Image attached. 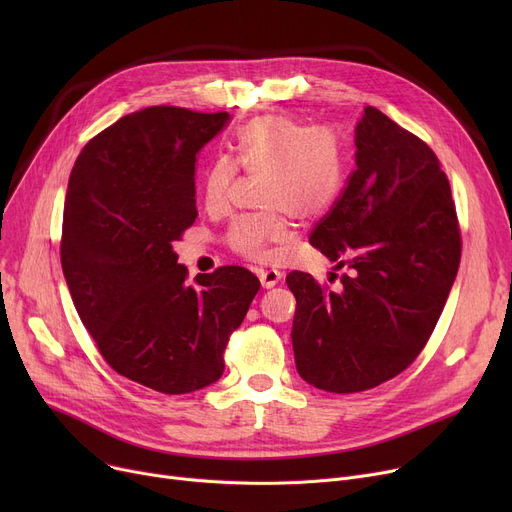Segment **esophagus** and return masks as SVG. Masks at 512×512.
<instances>
[{
  "label": "esophagus",
  "mask_w": 512,
  "mask_h": 512,
  "mask_svg": "<svg viewBox=\"0 0 512 512\" xmlns=\"http://www.w3.org/2000/svg\"><path fill=\"white\" fill-rule=\"evenodd\" d=\"M280 278H282V274L278 270H261L259 272V280H261L263 288H274L280 282Z\"/></svg>",
  "instance_id": "esophagus-1"
}]
</instances>
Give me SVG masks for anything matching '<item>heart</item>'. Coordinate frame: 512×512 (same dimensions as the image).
<instances>
[{
  "mask_svg": "<svg viewBox=\"0 0 512 512\" xmlns=\"http://www.w3.org/2000/svg\"><path fill=\"white\" fill-rule=\"evenodd\" d=\"M240 168L263 180L267 213L238 218L226 232V245L245 259H272V245L290 236L288 215L311 222L326 215L338 201L346 155L338 134L284 114H267L242 124L234 137ZM238 166L215 157L203 172L201 193L209 211L228 205Z\"/></svg>",
  "mask_w": 512,
  "mask_h": 512,
  "instance_id": "1",
  "label": "heart"
}]
</instances>
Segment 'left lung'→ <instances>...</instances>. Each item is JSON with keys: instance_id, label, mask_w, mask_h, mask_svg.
I'll list each match as a JSON object with an SVG mask.
<instances>
[{"instance_id": "8db88e82", "label": "left lung", "mask_w": 512, "mask_h": 512, "mask_svg": "<svg viewBox=\"0 0 512 512\" xmlns=\"http://www.w3.org/2000/svg\"><path fill=\"white\" fill-rule=\"evenodd\" d=\"M355 145L357 170L309 238L346 267L340 288L305 272L286 276L297 299V371L336 394L380 386L419 357L461 263L459 218L436 153L371 105Z\"/></svg>"}]
</instances>
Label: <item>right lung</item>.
I'll return each instance as SVG.
<instances>
[{"label":"right lung","mask_w":512,"mask_h":512,"mask_svg":"<svg viewBox=\"0 0 512 512\" xmlns=\"http://www.w3.org/2000/svg\"><path fill=\"white\" fill-rule=\"evenodd\" d=\"M230 116L153 105L93 137L74 161L60 259L101 357L164 394L218 382L259 280L224 265L188 284L172 242L197 220V153Z\"/></svg>","instance_id":"right-lung-1"}]
</instances>
